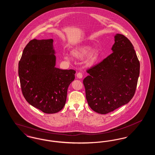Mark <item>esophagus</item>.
<instances>
[{
  "mask_svg": "<svg viewBox=\"0 0 155 155\" xmlns=\"http://www.w3.org/2000/svg\"><path fill=\"white\" fill-rule=\"evenodd\" d=\"M77 77L78 78H79V79H81L82 78V74L81 73H78L77 74Z\"/></svg>",
  "mask_w": 155,
  "mask_h": 155,
  "instance_id": "obj_1",
  "label": "esophagus"
}]
</instances>
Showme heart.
<instances>
[{
	"label": "heart",
	"mask_w": 155,
	"mask_h": 155,
	"mask_svg": "<svg viewBox=\"0 0 155 155\" xmlns=\"http://www.w3.org/2000/svg\"><path fill=\"white\" fill-rule=\"evenodd\" d=\"M91 47L88 45H84L78 46L73 49L71 52V54L77 59H82L85 56V63L88 66L93 65L99 56V52L97 49H93L90 50ZM63 58L66 60L69 61L70 57L66 54H63Z\"/></svg>",
	"instance_id": "b5f03b06"
}]
</instances>
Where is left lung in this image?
I'll list each match as a JSON object with an SVG mask.
<instances>
[{"mask_svg": "<svg viewBox=\"0 0 155 155\" xmlns=\"http://www.w3.org/2000/svg\"><path fill=\"white\" fill-rule=\"evenodd\" d=\"M114 38L113 53L88 70L83 81L89 107L102 114L131 100L140 75V64L131 42L120 34Z\"/></svg>", "mask_w": 155, "mask_h": 155, "instance_id": "8db88e82", "label": "left lung"}]
</instances>
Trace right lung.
Wrapping results in <instances>:
<instances>
[{"label": "right lung", "instance_id": "right-lung-1", "mask_svg": "<svg viewBox=\"0 0 155 155\" xmlns=\"http://www.w3.org/2000/svg\"><path fill=\"white\" fill-rule=\"evenodd\" d=\"M53 40L33 39L24 48L18 63L23 96L31 106L45 113L59 112L66 102L67 89L75 71L56 67Z\"/></svg>", "mask_w": 155, "mask_h": 155}]
</instances>
